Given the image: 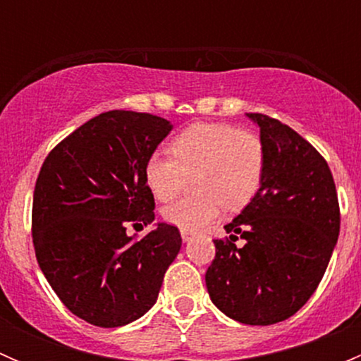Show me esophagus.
<instances>
[{
  "instance_id": "obj_1",
  "label": "esophagus",
  "mask_w": 361,
  "mask_h": 361,
  "mask_svg": "<svg viewBox=\"0 0 361 361\" xmlns=\"http://www.w3.org/2000/svg\"><path fill=\"white\" fill-rule=\"evenodd\" d=\"M192 232H187V231H181V239H183V243H188L192 239Z\"/></svg>"
}]
</instances>
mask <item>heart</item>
I'll use <instances>...</instances> for the list:
<instances>
[{
	"instance_id": "obj_1",
	"label": "heart",
	"mask_w": 361,
	"mask_h": 361,
	"mask_svg": "<svg viewBox=\"0 0 361 361\" xmlns=\"http://www.w3.org/2000/svg\"><path fill=\"white\" fill-rule=\"evenodd\" d=\"M171 155L154 154L145 166V180L155 199L176 197L187 176H195L199 197L164 207L169 225L199 232L216 221L224 207L238 211L251 202L264 176V145L257 134L227 123H194L171 143Z\"/></svg>"
}]
</instances>
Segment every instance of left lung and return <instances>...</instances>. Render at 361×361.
Here are the masks:
<instances>
[{"mask_svg":"<svg viewBox=\"0 0 361 361\" xmlns=\"http://www.w3.org/2000/svg\"><path fill=\"white\" fill-rule=\"evenodd\" d=\"M260 129L265 166L260 188L214 239L206 272L211 302L245 325H274L293 316L326 271L341 214L325 159L279 120L246 113ZM241 237L243 247H235Z\"/></svg>","mask_w":361,"mask_h":361,"instance_id":"8db88e82","label":"left lung"}]
</instances>
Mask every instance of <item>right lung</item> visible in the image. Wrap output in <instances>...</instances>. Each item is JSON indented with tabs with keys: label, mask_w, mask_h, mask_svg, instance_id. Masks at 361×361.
I'll use <instances>...</instances> for the list:
<instances>
[{
	"label": "right lung",
	"mask_w": 361,
	"mask_h": 361,
	"mask_svg": "<svg viewBox=\"0 0 361 361\" xmlns=\"http://www.w3.org/2000/svg\"><path fill=\"white\" fill-rule=\"evenodd\" d=\"M169 120L115 110L94 116L43 162L32 194V243L49 285L75 316L115 329L157 302L181 248L180 231L159 221L134 241L126 227L155 220L145 166Z\"/></svg>",
	"instance_id": "1"
}]
</instances>
